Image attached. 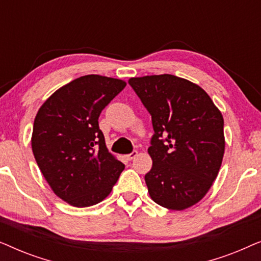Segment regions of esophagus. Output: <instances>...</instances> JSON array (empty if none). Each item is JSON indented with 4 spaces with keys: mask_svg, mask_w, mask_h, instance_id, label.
<instances>
[{
    "mask_svg": "<svg viewBox=\"0 0 261 261\" xmlns=\"http://www.w3.org/2000/svg\"><path fill=\"white\" fill-rule=\"evenodd\" d=\"M137 155H138V152L137 151H133L132 153H129V154H127L126 156H127L128 160H132V159H134Z\"/></svg>",
    "mask_w": 261,
    "mask_h": 261,
    "instance_id": "34e87169",
    "label": "esophagus"
}]
</instances>
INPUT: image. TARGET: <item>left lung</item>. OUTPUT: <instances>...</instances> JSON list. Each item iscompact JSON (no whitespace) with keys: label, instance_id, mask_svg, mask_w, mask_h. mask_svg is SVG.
<instances>
[{"label":"left lung","instance_id":"8db88e82","mask_svg":"<svg viewBox=\"0 0 261 261\" xmlns=\"http://www.w3.org/2000/svg\"><path fill=\"white\" fill-rule=\"evenodd\" d=\"M128 83L152 116L153 165L145 176L149 196L171 210L196 204L222 164V114L201 87L173 74L130 78Z\"/></svg>","mask_w":261,"mask_h":261}]
</instances>
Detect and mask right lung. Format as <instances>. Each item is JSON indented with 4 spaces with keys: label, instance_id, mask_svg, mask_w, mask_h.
Segmentation results:
<instances>
[{
    "label": "right lung",
    "instance_id": "1",
    "mask_svg": "<svg viewBox=\"0 0 261 261\" xmlns=\"http://www.w3.org/2000/svg\"><path fill=\"white\" fill-rule=\"evenodd\" d=\"M124 87L116 78L87 74L58 89L35 116L34 158L53 192L71 205L103 201L124 169L98 126L99 114Z\"/></svg>",
    "mask_w": 261,
    "mask_h": 261
}]
</instances>
